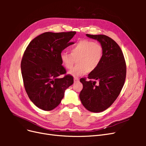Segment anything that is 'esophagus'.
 Masks as SVG:
<instances>
[{"instance_id":"esophagus-1","label":"esophagus","mask_w":146,"mask_h":146,"mask_svg":"<svg viewBox=\"0 0 146 146\" xmlns=\"http://www.w3.org/2000/svg\"><path fill=\"white\" fill-rule=\"evenodd\" d=\"M74 82H79V78L78 77H74Z\"/></svg>"}]
</instances>
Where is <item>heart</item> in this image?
Masks as SVG:
<instances>
[{
    "instance_id": "heart-1",
    "label": "heart",
    "mask_w": 146,
    "mask_h": 146,
    "mask_svg": "<svg viewBox=\"0 0 146 146\" xmlns=\"http://www.w3.org/2000/svg\"><path fill=\"white\" fill-rule=\"evenodd\" d=\"M104 55L103 47L100 43L83 39L70 48V53L61 52L60 60L64 67L71 69L77 60V65L69 72L74 77L94 72L98 68Z\"/></svg>"
}]
</instances>
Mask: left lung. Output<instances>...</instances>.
<instances>
[{
  "label": "left lung",
  "mask_w": 146,
  "mask_h": 146,
  "mask_svg": "<svg viewBox=\"0 0 146 146\" xmlns=\"http://www.w3.org/2000/svg\"><path fill=\"white\" fill-rule=\"evenodd\" d=\"M86 36L100 43L104 55L98 68L88 75L90 80H80L83 90L79 97L88 111L99 113L109 108L120 94L126 77V64L120 47L111 38L104 35Z\"/></svg>",
  "instance_id": "1"
}]
</instances>
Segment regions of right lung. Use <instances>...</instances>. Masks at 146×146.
I'll list each match as a JSON object with an SVG mask.
<instances>
[{
    "label": "right lung",
    "instance_id": "1",
    "mask_svg": "<svg viewBox=\"0 0 146 146\" xmlns=\"http://www.w3.org/2000/svg\"><path fill=\"white\" fill-rule=\"evenodd\" d=\"M76 32H45L34 38L24 52L21 73L26 92L37 107L50 111L63 98L65 90L74 83L66 73L60 55L64 48L74 44Z\"/></svg>",
    "mask_w": 146,
    "mask_h": 146
}]
</instances>
